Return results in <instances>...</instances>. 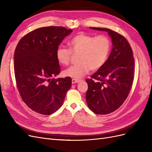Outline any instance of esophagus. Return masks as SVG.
<instances>
[{"instance_id": "1", "label": "esophagus", "mask_w": 152, "mask_h": 152, "mask_svg": "<svg viewBox=\"0 0 152 152\" xmlns=\"http://www.w3.org/2000/svg\"><path fill=\"white\" fill-rule=\"evenodd\" d=\"M81 80H79V79H73L72 80V84H75V83H78V82H79Z\"/></svg>"}]
</instances>
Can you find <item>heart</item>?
I'll list each match as a JSON object with an SVG mask.
<instances>
[{
	"label": "heart",
	"instance_id": "1",
	"mask_svg": "<svg viewBox=\"0 0 152 152\" xmlns=\"http://www.w3.org/2000/svg\"><path fill=\"white\" fill-rule=\"evenodd\" d=\"M70 49L59 45L56 50L58 61L62 65H68L70 61L72 53H77L79 63L63 72L66 77L80 79L90 70L95 71L102 68L107 61L111 51L112 43L107 36H94L79 34L68 41Z\"/></svg>",
	"mask_w": 152,
	"mask_h": 152
}]
</instances>
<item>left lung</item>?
Here are the masks:
<instances>
[{
	"instance_id": "1",
	"label": "left lung",
	"mask_w": 152,
	"mask_h": 152,
	"mask_svg": "<svg viewBox=\"0 0 152 152\" xmlns=\"http://www.w3.org/2000/svg\"><path fill=\"white\" fill-rule=\"evenodd\" d=\"M90 28L107 31L113 45L104 65L86 80L87 106L96 114L106 115L120 107L129 94L134 77V59L124 37L108 28Z\"/></svg>"
}]
</instances>
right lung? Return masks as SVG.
I'll return each instance as SVG.
<instances>
[{"instance_id": "obj_1", "label": "right lung", "mask_w": 152, "mask_h": 152, "mask_svg": "<svg viewBox=\"0 0 152 152\" xmlns=\"http://www.w3.org/2000/svg\"><path fill=\"white\" fill-rule=\"evenodd\" d=\"M72 32L62 26L42 27L25 35L16 48L14 69L18 90L25 104L37 113L56 112L72 86L70 77L53 78L61 71L56 50Z\"/></svg>"}]
</instances>
